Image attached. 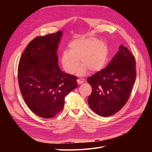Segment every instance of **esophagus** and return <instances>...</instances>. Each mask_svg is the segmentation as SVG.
Segmentation results:
<instances>
[{
    "label": "esophagus",
    "mask_w": 152,
    "mask_h": 152,
    "mask_svg": "<svg viewBox=\"0 0 152 152\" xmlns=\"http://www.w3.org/2000/svg\"><path fill=\"white\" fill-rule=\"evenodd\" d=\"M77 84H78L79 85V84H81L82 83H84V80H83V79H77Z\"/></svg>",
    "instance_id": "esophagus-1"
}]
</instances>
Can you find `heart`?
I'll return each instance as SVG.
<instances>
[{
    "mask_svg": "<svg viewBox=\"0 0 152 152\" xmlns=\"http://www.w3.org/2000/svg\"><path fill=\"white\" fill-rule=\"evenodd\" d=\"M69 50L63 51L61 63L68 74L76 73L79 68V60L83 65L79 75H84L87 71L96 73L102 70L107 63L108 50L107 45L94 37H83L75 39L69 44Z\"/></svg>",
    "mask_w": 152,
    "mask_h": 152,
    "instance_id": "b5f03b06",
    "label": "heart"
}]
</instances>
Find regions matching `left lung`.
Listing matches in <instances>:
<instances>
[{
    "instance_id": "8db88e82",
    "label": "left lung",
    "mask_w": 152,
    "mask_h": 152,
    "mask_svg": "<svg viewBox=\"0 0 152 152\" xmlns=\"http://www.w3.org/2000/svg\"><path fill=\"white\" fill-rule=\"evenodd\" d=\"M119 49L106 68L87 79L92 87L89 105L102 116L113 115L125 105L136 77L134 56L123 45Z\"/></svg>"
}]
</instances>
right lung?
I'll return each instance as SVG.
<instances>
[{"label":"right lung","instance_id":"1","mask_svg":"<svg viewBox=\"0 0 152 152\" xmlns=\"http://www.w3.org/2000/svg\"><path fill=\"white\" fill-rule=\"evenodd\" d=\"M62 31L38 36L28 44L18 68L20 89L36 115L53 118L64 107L66 95L76 89V77L63 72L57 54Z\"/></svg>","mask_w":152,"mask_h":152}]
</instances>
